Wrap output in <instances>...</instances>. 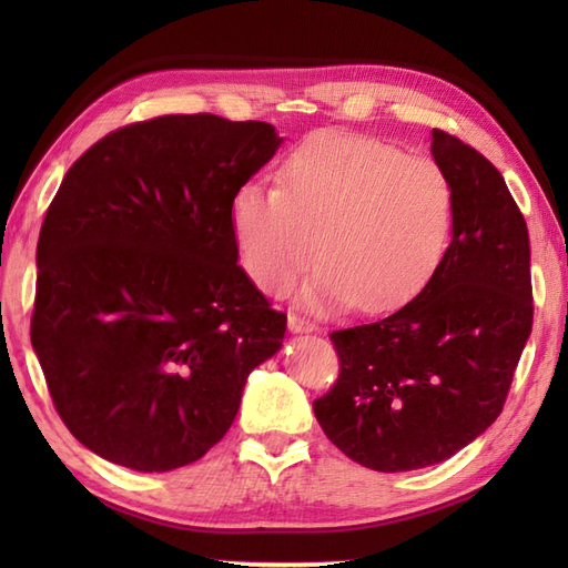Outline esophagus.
Returning a JSON list of instances; mask_svg holds the SVG:
<instances>
[{"instance_id": "1", "label": "esophagus", "mask_w": 568, "mask_h": 568, "mask_svg": "<svg viewBox=\"0 0 568 568\" xmlns=\"http://www.w3.org/2000/svg\"><path fill=\"white\" fill-rule=\"evenodd\" d=\"M287 329H291L293 334H303V332L315 329V324L303 320V317H297V315H291V317H287Z\"/></svg>"}]
</instances>
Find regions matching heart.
I'll use <instances>...</instances> for the list:
<instances>
[{
  "instance_id": "b5f03b06",
  "label": "heart",
  "mask_w": 568,
  "mask_h": 568,
  "mask_svg": "<svg viewBox=\"0 0 568 568\" xmlns=\"http://www.w3.org/2000/svg\"><path fill=\"white\" fill-rule=\"evenodd\" d=\"M281 183L241 185L232 229L246 273L271 295L291 291L320 246L324 263L303 293L307 307L403 303L427 281L449 236V178L425 155L376 139L312 134L285 155Z\"/></svg>"
}]
</instances>
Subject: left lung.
Segmentation results:
<instances>
[{
	"label": "left lung",
	"instance_id": "obj_1",
	"mask_svg": "<svg viewBox=\"0 0 568 568\" xmlns=\"http://www.w3.org/2000/svg\"><path fill=\"white\" fill-rule=\"evenodd\" d=\"M432 155L454 192L452 244L407 305L329 334L342 371L315 400L327 439L383 474L446 462L480 437L532 332L529 234L498 168L439 129Z\"/></svg>",
	"mask_w": 568,
	"mask_h": 568
}]
</instances>
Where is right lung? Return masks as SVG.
I'll return each mask as SVG.
<instances>
[{
    "instance_id": "add662e5",
    "label": "right lung",
    "mask_w": 568,
    "mask_h": 568,
    "mask_svg": "<svg viewBox=\"0 0 568 568\" xmlns=\"http://www.w3.org/2000/svg\"><path fill=\"white\" fill-rule=\"evenodd\" d=\"M283 139L168 114L72 163L36 248L31 344L60 419L106 462L187 466L220 442L287 317L236 263L234 192Z\"/></svg>"
}]
</instances>
